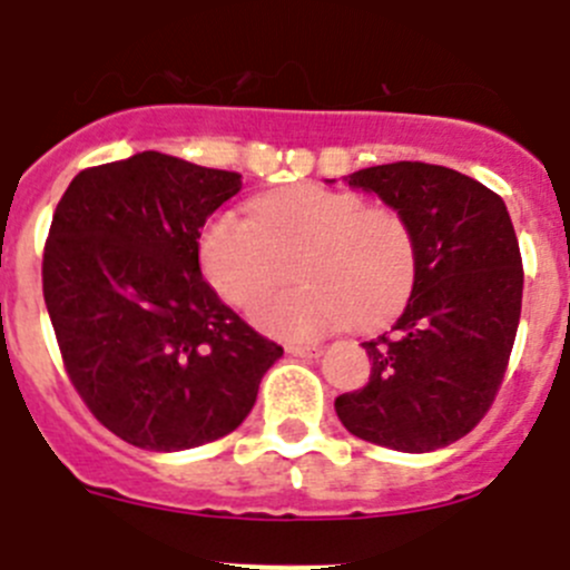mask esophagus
Listing matches in <instances>:
<instances>
[{
	"label": "esophagus",
	"instance_id": "34e87169",
	"mask_svg": "<svg viewBox=\"0 0 570 570\" xmlns=\"http://www.w3.org/2000/svg\"><path fill=\"white\" fill-rule=\"evenodd\" d=\"M285 351H288L291 356H320L322 347L320 345H302V342H291V345H285Z\"/></svg>",
	"mask_w": 570,
	"mask_h": 570
}]
</instances>
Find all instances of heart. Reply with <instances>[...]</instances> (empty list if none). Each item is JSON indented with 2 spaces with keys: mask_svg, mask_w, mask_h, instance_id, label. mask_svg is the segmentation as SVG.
<instances>
[{
  "mask_svg": "<svg viewBox=\"0 0 570 570\" xmlns=\"http://www.w3.org/2000/svg\"><path fill=\"white\" fill-rule=\"evenodd\" d=\"M250 216H210L199 259L216 294L242 311L285 279V262H294L299 285L254 314L268 334L314 340L347 320L374 328L414 288V230L400 210L367 205L356 190L294 185L254 199Z\"/></svg>",
  "mask_w": 570,
  "mask_h": 570,
  "instance_id": "b5f03b06",
  "label": "heart"
}]
</instances>
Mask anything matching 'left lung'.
<instances>
[{"instance_id":"1","label":"left lung","mask_w":570,"mask_h":570,"mask_svg":"<svg viewBox=\"0 0 570 570\" xmlns=\"http://www.w3.org/2000/svg\"><path fill=\"white\" fill-rule=\"evenodd\" d=\"M400 210L416 239L414 291L387 334L362 347L367 385L336 416L374 445L422 454L491 411L522 311V256L500 194L460 170L391 163L345 176Z\"/></svg>"}]
</instances>
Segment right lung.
<instances>
[{
    "instance_id": "right-lung-1",
    "label": "right lung",
    "mask_w": 570,
    "mask_h": 570,
    "mask_svg": "<svg viewBox=\"0 0 570 570\" xmlns=\"http://www.w3.org/2000/svg\"><path fill=\"white\" fill-rule=\"evenodd\" d=\"M239 188L236 170L142 150L79 170L53 210L42 294L59 354L90 414L130 445L230 434L282 356L199 271L203 225Z\"/></svg>"
}]
</instances>
